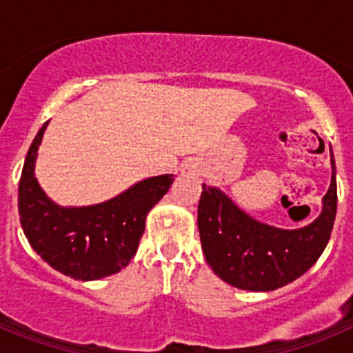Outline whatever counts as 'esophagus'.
<instances>
[{
	"label": "esophagus",
	"mask_w": 353,
	"mask_h": 353,
	"mask_svg": "<svg viewBox=\"0 0 353 353\" xmlns=\"http://www.w3.org/2000/svg\"><path fill=\"white\" fill-rule=\"evenodd\" d=\"M199 173H201V168H199L198 162L189 161L182 166V174H185V176H194V174H199Z\"/></svg>",
	"instance_id": "obj_1"
}]
</instances>
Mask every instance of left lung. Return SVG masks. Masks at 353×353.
<instances>
[{
    "instance_id": "obj_1",
    "label": "left lung",
    "mask_w": 353,
    "mask_h": 353,
    "mask_svg": "<svg viewBox=\"0 0 353 353\" xmlns=\"http://www.w3.org/2000/svg\"><path fill=\"white\" fill-rule=\"evenodd\" d=\"M330 168L332 179L322 199V214L297 230L252 219L221 189L203 183L198 230L205 260L215 276L240 290L272 292L307 272L329 242L338 210L334 157Z\"/></svg>"
}]
</instances>
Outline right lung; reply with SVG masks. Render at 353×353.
<instances>
[{
  "mask_svg": "<svg viewBox=\"0 0 353 353\" xmlns=\"http://www.w3.org/2000/svg\"><path fill=\"white\" fill-rule=\"evenodd\" d=\"M46 127L31 143L19 180V215L28 242L52 269L72 279L93 281L120 272L138 251L146 215L170 191L173 174L141 180L104 203L60 207L35 179Z\"/></svg>",
  "mask_w": 353,
  "mask_h": 353,
  "instance_id": "1",
  "label": "right lung"
}]
</instances>
